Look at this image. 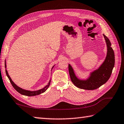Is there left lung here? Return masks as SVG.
<instances>
[{
  "mask_svg": "<svg viewBox=\"0 0 124 124\" xmlns=\"http://www.w3.org/2000/svg\"><path fill=\"white\" fill-rule=\"evenodd\" d=\"M107 47L106 59L100 67L90 73V76L85 80L78 78L72 67L69 64V71L71 81L74 85L80 89L92 90L99 88L107 82L110 78L115 65V54L111 44L108 37L103 34Z\"/></svg>",
  "mask_w": 124,
  "mask_h": 124,
  "instance_id": "left-lung-1",
  "label": "left lung"
}]
</instances>
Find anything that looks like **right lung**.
<instances>
[{"label": "right lung", "mask_w": 124, "mask_h": 124, "mask_svg": "<svg viewBox=\"0 0 124 124\" xmlns=\"http://www.w3.org/2000/svg\"><path fill=\"white\" fill-rule=\"evenodd\" d=\"M6 60H5V68H6ZM54 66L52 68L51 70H52V69L53 68ZM6 75L7 76V77L8 78V79H9V81L11 83V84L12 85L13 87L14 88V89H15V90L17 91L19 93H21L23 95H24V96H37V95H39L43 93H44V92L47 90L48 89V88L49 87V86H50V82H51V79L50 80V81L48 82L47 85H46L45 86V87H44L43 88L41 89H39V90H36V91H30V90H25V89H23L19 87L18 86H17L15 83H14L13 81L10 78V76H9V74H8V71L6 70Z\"/></svg>", "instance_id": "1"}]
</instances>
